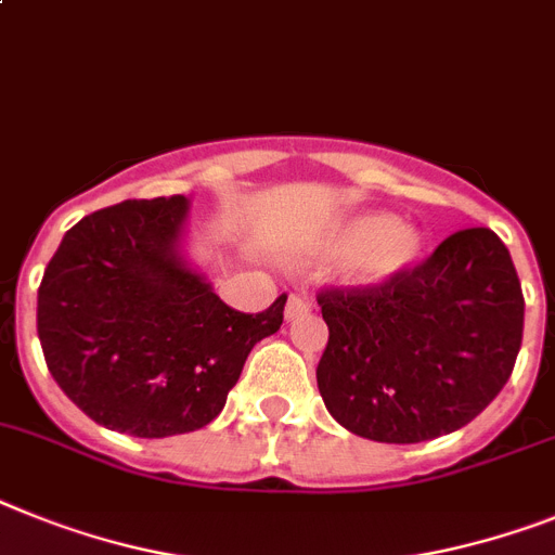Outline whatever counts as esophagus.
<instances>
[{
  "label": "esophagus",
  "instance_id": "obj_1",
  "mask_svg": "<svg viewBox=\"0 0 555 555\" xmlns=\"http://www.w3.org/2000/svg\"><path fill=\"white\" fill-rule=\"evenodd\" d=\"M313 310V301L307 299V296H291L287 299V307H285V319L287 321H296L301 319V315H307Z\"/></svg>",
  "mask_w": 555,
  "mask_h": 555
}]
</instances>
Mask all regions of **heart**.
<instances>
[{
  "mask_svg": "<svg viewBox=\"0 0 555 555\" xmlns=\"http://www.w3.org/2000/svg\"><path fill=\"white\" fill-rule=\"evenodd\" d=\"M423 234L412 222L380 214H352L287 250V262L305 273L341 264V276L358 287H384L417 264Z\"/></svg>",
  "mask_w": 555,
  "mask_h": 555,
  "instance_id": "heart-1",
  "label": "heart"
}]
</instances>
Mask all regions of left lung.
Wrapping results in <instances>:
<instances>
[{
  "mask_svg": "<svg viewBox=\"0 0 555 555\" xmlns=\"http://www.w3.org/2000/svg\"><path fill=\"white\" fill-rule=\"evenodd\" d=\"M324 406L375 443H423L472 423L522 347L525 299L491 228H465L384 287L319 296Z\"/></svg>",
  "mask_w": 555,
  "mask_h": 555,
  "instance_id": "obj_1",
  "label": "left lung"
}]
</instances>
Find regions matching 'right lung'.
Listing matches in <instances>:
<instances>
[{
    "mask_svg": "<svg viewBox=\"0 0 555 555\" xmlns=\"http://www.w3.org/2000/svg\"><path fill=\"white\" fill-rule=\"evenodd\" d=\"M183 194L127 199L64 234L39 287L50 375L87 417L132 437L197 431L222 412L287 296L236 313L185 256Z\"/></svg>",
    "mask_w": 555,
    "mask_h": 555,
    "instance_id": "right-lung-1",
    "label": "right lung"
}]
</instances>
